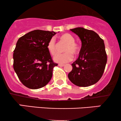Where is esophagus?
I'll use <instances>...</instances> for the list:
<instances>
[{
    "label": "esophagus",
    "mask_w": 121,
    "mask_h": 121,
    "mask_svg": "<svg viewBox=\"0 0 121 121\" xmlns=\"http://www.w3.org/2000/svg\"><path fill=\"white\" fill-rule=\"evenodd\" d=\"M58 66H60V67H63V66H65V65H63V64H59V65H58Z\"/></svg>",
    "instance_id": "obj_1"
}]
</instances>
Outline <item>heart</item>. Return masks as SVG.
<instances>
[{"mask_svg":"<svg viewBox=\"0 0 121 121\" xmlns=\"http://www.w3.org/2000/svg\"><path fill=\"white\" fill-rule=\"evenodd\" d=\"M59 38L61 41L67 43L64 49V52H65L56 55L54 58V60L58 63H66L72 60L73 55L76 56L79 54L80 50V46L75 42V39L73 36L69 33L63 34L60 35ZM47 49L52 56L56 54L57 52L54 38H52L50 39L47 45Z\"/></svg>","mask_w":121,"mask_h":121,"instance_id":"obj_1","label":"heart"}]
</instances>
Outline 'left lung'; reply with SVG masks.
<instances>
[{
	"label": "left lung",
	"instance_id": "1",
	"mask_svg": "<svg viewBox=\"0 0 121 121\" xmlns=\"http://www.w3.org/2000/svg\"><path fill=\"white\" fill-rule=\"evenodd\" d=\"M71 30L80 37L82 45L68 77L77 86H92L100 80L105 69L107 55L104 40L91 30L79 27Z\"/></svg>",
	"mask_w": 121,
	"mask_h": 121
}]
</instances>
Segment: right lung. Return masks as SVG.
I'll return each instance as SVG.
<instances>
[{
    "instance_id": "obj_1",
    "label": "right lung",
    "mask_w": 121,
    "mask_h": 121,
    "mask_svg": "<svg viewBox=\"0 0 121 121\" xmlns=\"http://www.w3.org/2000/svg\"><path fill=\"white\" fill-rule=\"evenodd\" d=\"M56 33L35 30L21 37L13 51V69L20 82L30 89L43 87L50 82L58 64L47 49Z\"/></svg>"
}]
</instances>
